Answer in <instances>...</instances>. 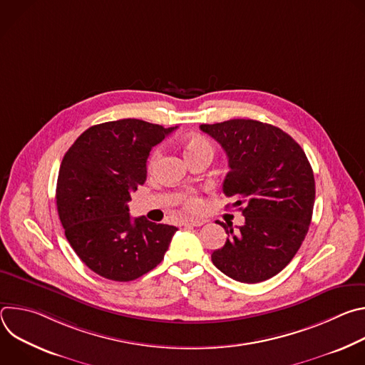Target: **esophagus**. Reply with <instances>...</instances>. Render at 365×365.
<instances>
[{"mask_svg":"<svg viewBox=\"0 0 365 365\" xmlns=\"http://www.w3.org/2000/svg\"><path fill=\"white\" fill-rule=\"evenodd\" d=\"M205 224L203 220H185L183 225L185 227H202Z\"/></svg>","mask_w":365,"mask_h":365,"instance_id":"obj_1","label":"esophagus"}]
</instances>
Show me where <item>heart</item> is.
Instances as JSON below:
<instances>
[{
    "label": "heart",
    "instance_id": "heart-1",
    "mask_svg": "<svg viewBox=\"0 0 365 365\" xmlns=\"http://www.w3.org/2000/svg\"><path fill=\"white\" fill-rule=\"evenodd\" d=\"M205 150L212 151L211 143L207 141L205 137L192 135V137H189V138L185 141V155H186V159L190 158V155H193V154H196V153H200V151H205ZM160 158H162V148L158 147V148H155V150L151 153V155H150V159H148V168H150V169H154L155 165L159 163ZM200 205H202V202H200V199H199L196 195L190 193V195L186 196L185 207H186L187 211L195 212V211L199 210Z\"/></svg>",
    "mask_w": 365,
    "mask_h": 365
}]
</instances>
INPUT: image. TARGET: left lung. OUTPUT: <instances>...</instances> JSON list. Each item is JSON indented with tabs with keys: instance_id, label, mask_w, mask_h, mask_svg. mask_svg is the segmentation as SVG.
I'll use <instances>...</instances> for the list:
<instances>
[{
	"instance_id": "obj_1",
	"label": "left lung",
	"mask_w": 365,
	"mask_h": 365,
	"mask_svg": "<svg viewBox=\"0 0 365 365\" xmlns=\"http://www.w3.org/2000/svg\"><path fill=\"white\" fill-rule=\"evenodd\" d=\"M225 150L230 172L225 196L245 217L228 234L212 263L241 283H259L280 273L300 248L314 212L315 178L302 147L283 130L255 120L202 124Z\"/></svg>"
}]
</instances>
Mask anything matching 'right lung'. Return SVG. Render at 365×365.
Returning <instances> with one entry per match:
<instances>
[{
	"instance_id": "obj_1",
	"label": "right lung",
	"mask_w": 365,
	"mask_h": 365,
	"mask_svg": "<svg viewBox=\"0 0 365 365\" xmlns=\"http://www.w3.org/2000/svg\"><path fill=\"white\" fill-rule=\"evenodd\" d=\"M175 128L135 118L83 131L61 165L56 203L65 235L96 274L131 282L162 263L176 227L131 218V193L147 179L154 145Z\"/></svg>"
}]
</instances>
